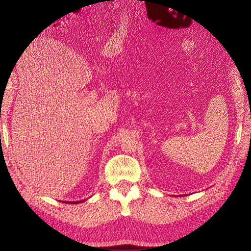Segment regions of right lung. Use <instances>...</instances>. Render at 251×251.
I'll return each mask as SVG.
<instances>
[{"instance_id": "add662e5", "label": "right lung", "mask_w": 251, "mask_h": 251, "mask_svg": "<svg viewBox=\"0 0 251 251\" xmlns=\"http://www.w3.org/2000/svg\"><path fill=\"white\" fill-rule=\"evenodd\" d=\"M83 201H85V199H84V201H71V202L67 201V203H79V202H83ZM63 202H64V201H63Z\"/></svg>"}]
</instances>
